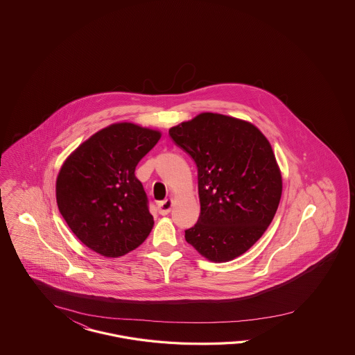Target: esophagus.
Returning <instances> with one entry per match:
<instances>
[{
    "label": "esophagus",
    "instance_id": "34e87169",
    "mask_svg": "<svg viewBox=\"0 0 355 355\" xmlns=\"http://www.w3.org/2000/svg\"><path fill=\"white\" fill-rule=\"evenodd\" d=\"M172 207L173 199H166V200H162V202H160V203L157 205L159 212H160V215L162 216L168 215V214L172 211Z\"/></svg>",
    "mask_w": 355,
    "mask_h": 355
}]
</instances>
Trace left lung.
<instances>
[{
	"label": "left lung",
	"mask_w": 355,
	"mask_h": 355,
	"mask_svg": "<svg viewBox=\"0 0 355 355\" xmlns=\"http://www.w3.org/2000/svg\"><path fill=\"white\" fill-rule=\"evenodd\" d=\"M169 134L198 168L200 215L186 242L215 263L241 257L279 208L282 177L270 143L251 122L211 112Z\"/></svg>",
	"instance_id": "left-lung-1"
}]
</instances>
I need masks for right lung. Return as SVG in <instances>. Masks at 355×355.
Returning <instances> with one entry per match:
<instances>
[{"mask_svg":"<svg viewBox=\"0 0 355 355\" xmlns=\"http://www.w3.org/2000/svg\"><path fill=\"white\" fill-rule=\"evenodd\" d=\"M162 131L132 122L98 130L64 160L55 181L57 205L76 238L105 258L140 246L153 227L138 162Z\"/></svg>","mask_w":355,"mask_h":355,"instance_id":"1","label":"right lung"}]
</instances>
